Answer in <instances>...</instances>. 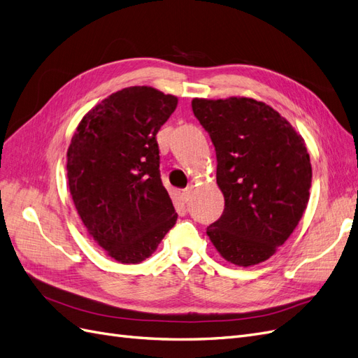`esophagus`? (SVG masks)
<instances>
[{
  "mask_svg": "<svg viewBox=\"0 0 358 358\" xmlns=\"http://www.w3.org/2000/svg\"><path fill=\"white\" fill-rule=\"evenodd\" d=\"M189 192H191V188H185V189H182L179 194H180V199L183 200V201H188L189 200Z\"/></svg>",
  "mask_w": 358,
  "mask_h": 358,
  "instance_id": "esophagus-1",
  "label": "esophagus"
}]
</instances>
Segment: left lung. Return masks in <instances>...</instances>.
Returning a JSON list of instances; mask_svg holds the SVG:
<instances>
[{
	"label": "left lung",
	"mask_w": 358,
	"mask_h": 358,
	"mask_svg": "<svg viewBox=\"0 0 358 358\" xmlns=\"http://www.w3.org/2000/svg\"><path fill=\"white\" fill-rule=\"evenodd\" d=\"M216 152L224 212L208 227L227 262L254 266L294 231L309 201L312 167L305 140L266 103L246 96L192 100Z\"/></svg>",
	"instance_id": "8db88e82"
}]
</instances>
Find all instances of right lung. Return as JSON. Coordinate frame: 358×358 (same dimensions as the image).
Here are the masks:
<instances>
[{
    "instance_id": "obj_1",
    "label": "right lung",
    "mask_w": 358,
    "mask_h": 358,
    "mask_svg": "<svg viewBox=\"0 0 358 358\" xmlns=\"http://www.w3.org/2000/svg\"><path fill=\"white\" fill-rule=\"evenodd\" d=\"M178 99L129 86L96 104L76 128L67 179L82 222L122 264L152 255L178 213L161 182L157 133Z\"/></svg>"
}]
</instances>
